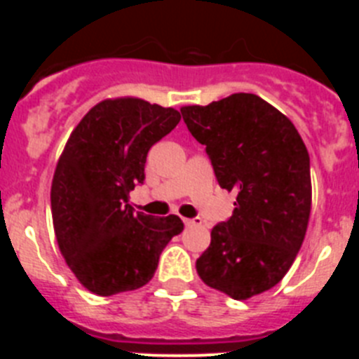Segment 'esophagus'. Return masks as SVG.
<instances>
[{"mask_svg":"<svg viewBox=\"0 0 359 359\" xmlns=\"http://www.w3.org/2000/svg\"><path fill=\"white\" fill-rule=\"evenodd\" d=\"M183 223H185L187 226H198V224H201V219L199 217H194V219L183 217Z\"/></svg>","mask_w":359,"mask_h":359,"instance_id":"1","label":"esophagus"}]
</instances>
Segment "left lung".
<instances>
[{"label": "left lung", "mask_w": 359, "mask_h": 359, "mask_svg": "<svg viewBox=\"0 0 359 359\" xmlns=\"http://www.w3.org/2000/svg\"><path fill=\"white\" fill-rule=\"evenodd\" d=\"M182 115L207 147L221 189L237 190L233 214L212 228L196 261L207 286L236 300L284 278L306 237L311 214L309 152L286 115L253 93H233Z\"/></svg>", "instance_id": "obj_1"}]
</instances>
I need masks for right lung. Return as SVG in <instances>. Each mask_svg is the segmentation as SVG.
Here are the masks:
<instances>
[{"mask_svg":"<svg viewBox=\"0 0 359 359\" xmlns=\"http://www.w3.org/2000/svg\"><path fill=\"white\" fill-rule=\"evenodd\" d=\"M180 118L142 98H107L69 135L52 182L53 230L66 264L91 293L145 286L165 246L182 233L177 215L152 217L129 205V192L145 180L149 149Z\"/></svg>","mask_w":359,"mask_h":359,"instance_id":"right-lung-1","label":"right lung"}]
</instances>
